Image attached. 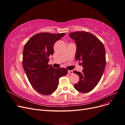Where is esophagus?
Wrapping results in <instances>:
<instances>
[{"instance_id":"1","label":"esophagus","mask_w":125,"mask_h":125,"mask_svg":"<svg viewBox=\"0 0 125 125\" xmlns=\"http://www.w3.org/2000/svg\"><path fill=\"white\" fill-rule=\"evenodd\" d=\"M68 73L70 74H73V70H68Z\"/></svg>"}]
</instances>
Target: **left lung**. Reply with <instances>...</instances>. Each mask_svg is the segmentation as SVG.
I'll list each match as a JSON object with an SVG mask.
<instances>
[{"label":"left lung","instance_id":"1","mask_svg":"<svg viewBox=\"0 0 125 125\" xmlns=\"http://www.w3.org/2000/svg\"><path fill=\"white\" fill-rule=\"evenodd\" d=\"M69 36L76 44L75 59L83 68L82 73L73 71L80 78L74 87L80 92H89L97 85L104 73L106 66L104 46L99 39L89 32H75L70 33Z\"/></svg>","mask_w":125,"mask_h":125}]
</instances>
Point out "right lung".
Listing matches in <instances>:
<instances>
[{
  "instance_id": "1",
  "label": "right lung",
  "mask_w": 125,
  "mask_h": 125,
  "mask_svg": "<svg viewBox=\"0 0 125 125\" xmlns=\"http://www.w3.org/2000/svg\"><path fill=\"white\" fill-rule=\"evenodd\" d=\"M65 33H40L33 36L25 44L23 52V67L28 80L37 92L44 95L54 92L59 79L66 75L68 70L55 69L49 65V56L54 54V45Z\"/></svg>"
}]
</instances>
